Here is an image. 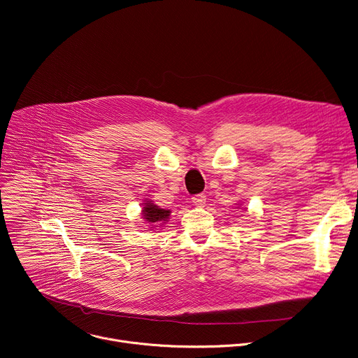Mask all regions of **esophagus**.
I'll list each match as a JSON object with an SVG mask.
<instances>
[{
    "instance_id": "obj_1",
    "label": "esophagus",
    "mask_w": 358,
    "mask_h": 358,
    "mask_svg": "<svg viewBox=\"0 0 358 358\" xmlns=\"http://www.w3.org/2000/svg\"><path fill=\"white\" fill-rule=\"evenodd\" d=\"M191 201L194 203V206L204 207V204H206V196H204V194H197V196H192Z\"/></svg>"
}]
</instances>
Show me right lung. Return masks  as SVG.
<instances>
[{"label": "right lung", "mask_w": 358, "mask_h": 358, "mask_svg": "<svg viewBox=\"0 0 358 358\" xmlns=\"http://www.w3.org/2000/svg\"><path fill=\"white\" fill-rule=\"evenodd\" d=\"M171 211L167 208H161L159 206L154 204L152 200L145 199L144 203L141 204V218L144 220V222L150 227V229H155L157 225L162 227L164 225L169 218H170Z\"/></svg>", "instance_id": "obj_1"}]
</instances>
